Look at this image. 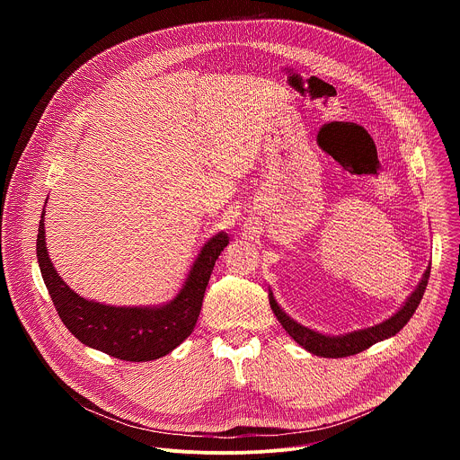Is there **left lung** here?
<instances>
[{"instance_id": "8db88e82", "label": "left lung", "mask_w": 460, "mask_h": 460, "mask_svg": "<svg viewBox=\"0 0 460 460\" xmlns=\"http://www.w3.org/2000/svg\"><path fill=\"white\" fill-rule=\"evenodd\" d=\"M428 279H429V268L424 271L419 286L406 298V302L401 305V309L393 313L389 318H385L384 322H380L376 325L364 327V330H357V332L344 333V335H323V333H318V332L309 330V327L298 323L279 305L271 289H270V304H271L275 316L279 318V322L288 332V335L296 344H300L305 351H309L316 357H325V358H342V357L357 355L380 341L395 337L410 322L415 309L419 307L422 295L426 291V286H428Z\"/></svg>"}]
</instances>
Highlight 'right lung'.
Wrapping results in <instances>:
<instances>
[{"instance_id":"1","label":"right lung","mask_w":460,"mask_h":460,"mask_svg":"<svg viewBox=\"0 0 460 460\" xmlns=\"http://www.w3.org/2000/svg\"><path fill=\"white\" fill-rule=\"evenodd\" d=\"M47 204V202H45ZM45 211L36 254L43 282L65 327L85 346L127 362H149L178 348L199 320L215 261L229 243L227 233L209 238L172 300L162 305H109L73 291L54 270L45 242Z\"/></svg>"}]
</instances>
